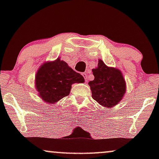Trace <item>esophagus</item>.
<instances>
[{"mask_svg": "<svg viewBox=\"0 0 159 159\" xmlns=\"http://www.w3.org/2000/svg\"><path fill=\"white\" fill-rule=\"evenodd\" d=\"M83 76H84V78H85V81H87V74H86V73H83Z\"/></svg>", "mask_w": 159, "mask_h": 159, "instance_id": "34e87169", "label": "esophagus"}]
</instances>
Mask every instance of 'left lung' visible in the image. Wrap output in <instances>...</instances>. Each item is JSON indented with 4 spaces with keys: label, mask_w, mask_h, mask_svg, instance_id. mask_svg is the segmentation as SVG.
Segmentation results:
<instances>
[{
    "label": "left lung",
    "mask_w": 159,
    "mask_h": 159,
    "mask_svg": "<svg viewBox=\"0 0 159 159\" xmlns=\"http://www.w3.org/2000/svg\"><path fill=\"white\" fill-rule=\"evenodd\" d=\"M93 81L89 82L92 97L103 107H112L123 99L126 91V83L119 69L109 67L102 60L92 70Z\"/></svg>",
    "instance_id": "obj_1"
}]
</instances>
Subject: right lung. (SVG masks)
Instances as JSON below:
<instances>
[{
    "label": "right lung",
    "mask_w": 159,
    "mask_h": 159,
    "mask_svg": "<svg viewBox=\"0 0 159 159\" xmlns=\"http://www.w3.org/2000/svg\"><path fill=\"white\" fill-rule=\"evenodd\" d=\"M84 78L61 58L45 62L35 76V87L45 102L55 104L70 93L72 84L84 83Z\"/></svg>",
    "instance_id": "obj_1"
}]
</instances>
